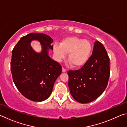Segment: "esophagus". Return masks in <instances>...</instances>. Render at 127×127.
<instances>
[{
	"mask_svg": "<svg viewBox=\"0 0 127 127\" xmlns=\"http://www.w3.org/2000/svg\"><path fill=\"white\" fill-rule=\"evenodd\" d=\"M62 72H66L65 69L64 68H62Z\"/></svg>",
	"mask_w": 127,
	"mask_h": 127,
	"instance_id": "1",
	"label": "esophagus"
}]
</instances>
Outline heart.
<instances>
[{
    "instance_id": "b5f03b06",
    "label": "heart",
    "mask_w": 127,
    "mask_h": 127,
    "mask_svg": "<svg viewBox=\"0 0 127 127\" xmlns=\"http://www.w3.org/2000/svg\"><path fill=\"white\" fill-rule=\"evenodd\" d=\"M56 59L58 61L68 54V60L74 68L84 65L89 61L92 52V45L89 41L78 37H70L63 40L59 45L53 46Z\"/></svg>"
}]
</instances>
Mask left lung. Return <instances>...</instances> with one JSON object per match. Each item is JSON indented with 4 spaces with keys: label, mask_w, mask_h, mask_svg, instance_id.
<instances>
[{
    "label": "left lung",
    "mask_w": 127,
    "mask_h": 127,
    "mask_svg": "<svg viewBox=\"0 0 127 127\" xmlns=\"http://www.w3.org/2000/svg\"><path fill=\"white\" fill-rule=\"evenodd\" d=\"M68 86L72 97L82 104L96 100L105 91L110 76V59L104 45L95 42L88 62L78 70H69Z\"/></svg>",
    "instance_id": "left-lung-1"
}]
</instances>
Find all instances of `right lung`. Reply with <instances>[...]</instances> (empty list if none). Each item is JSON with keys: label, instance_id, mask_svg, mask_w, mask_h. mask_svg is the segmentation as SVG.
I'll use <instances>...</instances> for the list:
<instances>
[{"label": "right lung", "instance_id": "right-lung-1", "mask_svg": "<svg viewBox=\"0 0 127 127\" xmlns=\"http://www.w3.org/2000/svg\"><path fill=\"white\" fill-rule=\"evenodd\" d=\"M37 40L42 45L40 53L30 45ZM53 40L44 33H31L21 37L12 50L10 62L13 80L25 97L33 101L47 99L52 92L56 79L62 73V66L48 55L53 50Z\"/></svg>", "mask_w": 127, "mask_h": 127}]
</instances>
